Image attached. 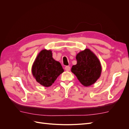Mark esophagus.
<instances>
[{
	"instance_id": "1",
	"label": "esophagus",
	"mask_w": 129,
	"mask_h": 129,
	"mask_svg": "<svg viewBox=\"0 0 129 129\" xmlns=\"http://www.w3.org/2000/svg\"><path fill=\"white\" fill-rule=\"evenodd\" d=\"M64 69L66 71H69L70 69H71V67H70L68 66H66Z\"/></svg>"
}]
</instances>
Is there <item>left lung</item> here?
I'll return each mask as SVG.
<instances>
[{
  "label": "left lung",
  "mask_w": 129,
  "mask_h": 129,
  "mask_svg": "<svg viewBox=\"0 0 129 129\" xmlns=\"http://www.w3.org/2000/svg\"><path fill=\"white\" fill-rule=\"evenodd\" d=\"M76 58L77 64L72 66V72L85 87L95 83L102 72L99 58L89 49H85L78 53Z\"/></svg>",
  "instance_id": "obj_1"
}]
</instances>
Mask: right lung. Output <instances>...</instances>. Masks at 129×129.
<instances>
[{"instance_id": "right-lung-1", "label": "right lung", "mask_w": 129, "mask_h": 129, "mask_svg": "<svg viewBox=\"0 0 129 129\" xmlns=\"http://www.w3.org/2000/svg\"><path fill=\"white\" fill-rule=\"evenodd\" d=\"M63 72L61 63L53 58L50 50H42L35 60L32 68L34 77L38 83L45 87L51 86Z\"/></svg>"}]
</instances>
